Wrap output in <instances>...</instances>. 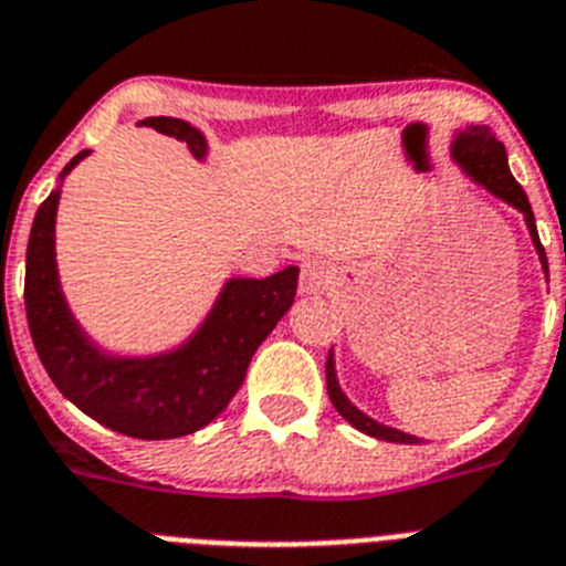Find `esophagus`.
Returning a JSON list of instances; mask_svg holds the SVG:
<instances>
[{"instance_id": "1", "label": "esophagus", "mask_w": 566, "mask_h": 566, "mask_svg": "<svg viewBox=\"0 0 566 566\" xmlns=\"http://www.w3.org/2000/svg\"><path fill=\"white\" fill-rule=\"evenodd\" d=\"M334 284V270L331 264L319 259H307L302 264V275H298V291L307 293V296H316V293H325Z\"/></svg>"}]
</instances>
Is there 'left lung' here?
I'll return each instance as SVG.
<instances>
[{"label": "left lung", "instance_id": "1", "mask_svg": "<svg viewBox=\"0 0 566 566\" xmlns=\"http://www.w3.org/2000/svg\"><path fill=\"white\" fill-rule=\"evenodd\" d=\"M453 156L459 159V165L465 168L468 177H474L482 188H489L491 195L500 197V200H506L512 203L514 209L523 211V218H526V227H530V235L535 241V250L541 255V264L546 270V252L541 247V238H537V229H535V214H532V206H530V197L526 191L521 188V182L512 177L509 171V163H506V148H503V142L494 136V133L485 127V124H476V127H468L462 136L457 139L453 145ZM325 384H328V398L334 403V410L339 416L346 418L348 424L357 427L360 433L366 436H375V439H384V442H398V444H416L421 439L410 433H401V430H392V427H384L378 421H371L369 416H363L357 410L355 403L348 401L346 395L339 392L337 387V375H334V360H325Z\"/></svg>", "mask_w": 566, "mask_h": 566}]
</instances>
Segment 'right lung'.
<instances>
[{"instance_id":"right-lung-1","label":"right lung","mask_w":566,"mask_h":566,"mask_svg":"<svg viewBox=\"0 0 566 566\" xmlns=\"http://www.w3.org/2000/svg\"><path fill=\"white\" fill-rule=\"evenodd\" d=\"M154 130L177 136L195 156L206 154L203 133L182 118H145ZM86 156L63 168L69 174ZM57 191L36 209L25 252V316L40 363L54 387L77 410L133 439H177L206 427L227 410L247 378L255 348L293 305L298 268L268 279H232L191 343L150 360L104 357L69 314L54 270Z\"/></svg>"}]
</instances>
